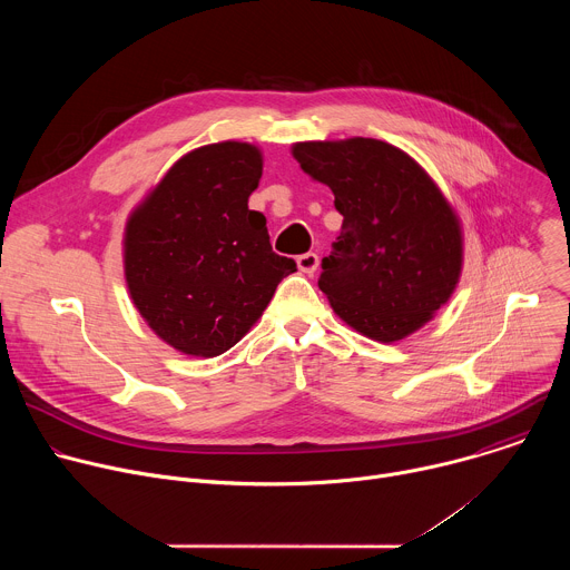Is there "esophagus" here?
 Segmentation results:
<instances>
[{
    "label": "esophagus",
    "instance_id": "esophagus-1",
    "mask_svg": "<svg viewBox=\"0 0 570 570\" xmlns=\"http://www.w3.org/2000/svg\"><path fill=\"white\" fill-rule=\"evenodd\" d=\"M317 264H320V259H317L315 253H306V255L297 257V268L306 275H313L317 271Z\"/></svg>",
    "mask_w": 570,
    "mask_h": 570
}]
</instances>
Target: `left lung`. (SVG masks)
Instances as JSON below:
<instances>
[{"instance_id": "1", "label": "left lung", "mask_w": 570, "mask_h": 570, "mask_svg": "<svg viewBox=\"0 0 570 570\" xmlns=\"http://www.w3.org/2000/svg\"><path fill=\"white\" fill-rule=\"evenodd\" d=\"M291 153L343 214L317 282L334 313L376 343L422 330L464 264L462 223L438 183L415 157L372 137L297 141Z\"/></svg>"}]
</instances>
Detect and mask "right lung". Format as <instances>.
I'll use <instances>...</instances> for the list:
<instances>
[{"instance_id":"obj_1","label":"right lung","mask_w":570,"mask_h":570,"mask_svg":"<svg viewBox=\"0 0 570 570\" xmlns=\"http://www.w3.org/2000/svg\"><path fill=\"white\" fill-rule=\"evenodd\" d=\"M264 153L218 141L185 153L124 229V277L150 332L187 356L214 358L246 336L277 284L297 271L273 253L266 216L248 207Z\"/></svg>"}]
</instances>
